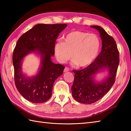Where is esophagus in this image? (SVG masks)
Segmentation results:
<instances>
[{"mask_svg": "<svg viewBox=\"0 0 131 131\" xmlns=\"http://www.w3.org/2000/svg\"><path fill=\"white\" fill-rule=\"evenodd\" d=\"M69 71V69L68 68H67V67H65V69H64L63 71L64 72H66V71Z\"/></svg>", "mask_w": 131, "mask_h": 131, "instance_id": "34e87169", "label": "esophagus"}]
</instances>
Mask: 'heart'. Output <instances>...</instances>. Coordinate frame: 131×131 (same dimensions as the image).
<instances>
[{
	"instance_id": "heart-1",
	"label": "heart",
	"mask_w": 131,
	"mask_h": 131,
	"mask_svg": "<svg viewBox=\"0 0 131 131\" xmlns=\"http://www.w3.org/2000/svg\"><path fill=\"white\" fill-rule=\"evenodd\" d=\"M100 41L94 34L73 31L55 44L54 51L57 59L61 63L70 60L79 67H86L92 63L99 53Z\"/></svg>"
}]
</instances>
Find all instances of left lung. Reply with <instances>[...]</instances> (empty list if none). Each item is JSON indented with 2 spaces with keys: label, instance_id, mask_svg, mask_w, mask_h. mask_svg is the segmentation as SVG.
<instances>
[{
  "label": "left lung",
  "instance_id": "8db88e82",
  "mask_svg": "<svg viewBox=\"0 0 131 131\" xmlns=\"http://www.w3.org/2000/svg\"><path fill=\"white\" fill-rule=\"evenodd\" d=\"M99 31L102 40V49L93 62L87 68L73 70L74 80L71 87L72 95L78 102L91 104L102 99L114 84L119 63V53L115 41L102 27L91 26ZM107 69L108 76L101 82L94 80V75Z\"/></svg>",
  "mask_w": 131,
  "mask_h": 131
}]
</instances>
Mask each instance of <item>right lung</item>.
<instances>
[{
	"label": "right lung",
	"mask_w": 131,
	"mask_h": 131,
	"mask_svg": "<svg viewBox=\"0 0 131 131\" xmlns=\"http://www.w3.org/2000/svg\"><path fill=\"white\" fill-rule=\"evenodd\" d=\"M66 24H37L18 39L13 53L16 87L22 96L32 103L47 101L52 96L54 82L65 67L51 61L58 36ZM41 56V66L35 77H26L21 71V61L30 52Z\"/></svg>",
	"instance_id": "add662e5"
}]
</instances>
